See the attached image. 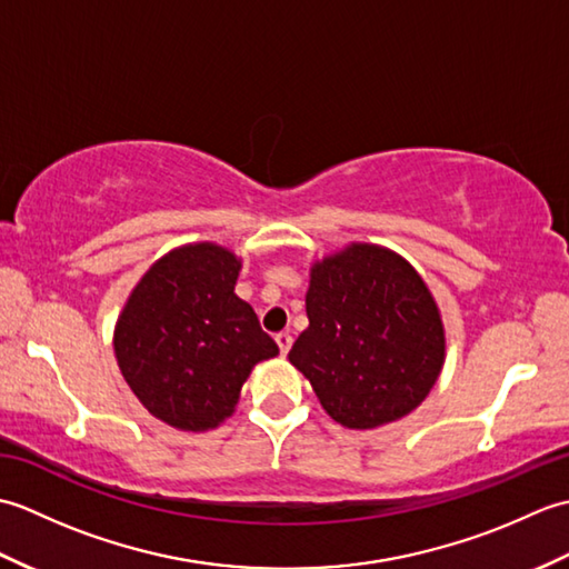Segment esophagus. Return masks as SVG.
Segmentation results:
<instances>
[{"label":"esophagus","mask_w":569,"mask_h":569,"mask_svg":"<svg viewBox=\"0 0 569 569\" xmlns=\"http://www.w3.org/2000/svg\"><path fill=\"white\" fill-rule=\"evenodd\" d=\"M276 345H278V349H281V355H288V349H291V345H293V337L288 332H278Z\"/></svg>","instance_id":"34e87169"}]
</instances>
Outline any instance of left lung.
I'll use <instances>...</instances> for the list:
<instances>
[{"mask_svg": "<svg viewBox=\"0 0 569 569\" xmlns=\"http://www.w3.org/2000/svg\"><path fill=\"white\" fill-rule=\"evenodd\" d=\"M308 330L288 352L332 420L367 430L408 416L445 361L438 306L398 253L352 244L312 266Z\"/></svg>", "mask_w": 569, "mask_h": 569, "instance_id": "obj_1", "label": "left lung"}]
</instances>
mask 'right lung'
Masks as SVG:
<instances>
[{"instance_id":"right-lung-1","label":"right lung","mask_w":569,"mask_h":569,"mask_svg":"<svg viewBox=\"0 0 569 569\" xmlns=\"http://www.w3.org/2000/svg\"><path fill=\"white\" fill-rule=\"evenodd\" d=\"M239 266L208 241L173 249L143 273L117 320L122 377L168 426L217 428L232 416L251 367L278 355L257 312L234 296Z\"/></svg>"}]
</instances>
